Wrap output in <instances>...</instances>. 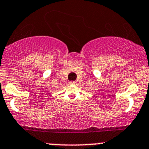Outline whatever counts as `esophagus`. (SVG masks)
I'll use <instances>...</instances> for the list:
<instances>
[{"label": "esophagus", "mask_w": 149, "mask_h": 149, "mask_svg": "<svg viewBox=\"0 0 149 149\" xmlns=\"http://www.w3.org/2000/svg\"><path fill=\"white\" fill-rule=\"evenodd\" d=\"M70 84H76V81H70Z\"/></svg>", "instance_id": "1"}]
</instances>
